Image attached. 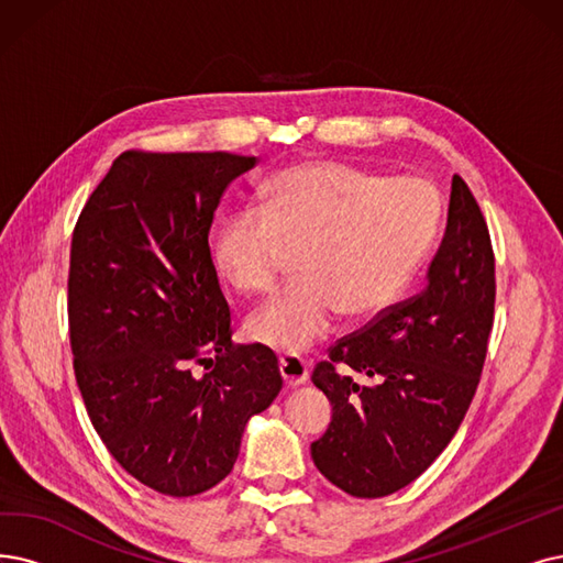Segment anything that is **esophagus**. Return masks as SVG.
Segmentation results:
<instances>
[{"label": "esophagus", "mask_w": 563, "mask_h": 563, "mask_svg": "<svg viewBox=\"0 0 563 563\" xmlns=\"http://www.w3.org/2000/svg\"><path fill=\"white\" fill-rule=\"evenodd\" d=\"M279 369H282L286 386H290V388L302 386L305 380L309 378V365L296 353H284L279 357Z\"/></svg>", "instance_id": "esophagus-1"}]
</instances>
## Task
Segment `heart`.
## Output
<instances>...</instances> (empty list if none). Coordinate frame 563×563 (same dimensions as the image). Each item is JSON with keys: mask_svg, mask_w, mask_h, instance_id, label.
<instances>
[{"mask_svg": "<svg viewBox=\"0 0 563 563\" xmlns=\"http://www.w3.org/2000/svg\"><path fill=\"white\" fill-rule=\"evenodd\" d=\"M441 223V198L420 177L384 179L342 162L300 164L267 179L258 206H240L214 233V261L238 290L263 294L298 250V277L261 305L246 332L298 353L344 313L372 317L418 275Z\"/></svg>", "mask_w": 563, "mask_h": 563, "instance_id": "1", "label": "heart"}]
</instances>
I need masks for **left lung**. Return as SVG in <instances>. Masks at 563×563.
I'll return each mask as SVG.
<instances>
[{"mask_svg": "<svg viewBox=\"0 0 563 563\" xmlns=\"http://www.w3.org/2000/svg\"><path fill=\"white\" fill-rule=\"evenodd\" d=\"M494 298L487 223L453 175L445 233L424 288L336 340L313 367L332 420L311 443V457L332 485L357 499L388 497L443 453L478 388Z\"/></svg>", "mask_w": 563, "mask_h": 563, "instance_id": "obj_1", "label": "left lung"}]
</instances>
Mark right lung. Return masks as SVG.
Listing matches in <instances>:
<instances>
[{
  "label": "right lung",
  "instance_id": "right-lung-1",
  "mask_svg": "<svg viewBox=\"0 0 563 563\" xmlns=\"http://www.w3.org/2000/svg\"><path fill=\"white\" fill-rule=\"evenodd\" d=\"M256 164L126 150L74 229L66 302L87 416L126 474L168 497L227 478L246 420L284 384L273 349L233 344L208 240L223 191Z\"/></svg>",
  "mask_w": 563,
  "mask_h": 563
}]
</instances>
